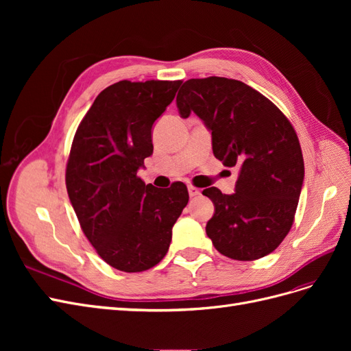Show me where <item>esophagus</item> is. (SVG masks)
<instances>
[{
    "instance_id": "esophagus-1",
    "label": "esophagus",
    "mask_w": 351,
    "mask_h": 351,
    "mask_svg": "<svg viewBox=\"0 0 351 351\" xmlns=\"http://www.w3.org/2000/svg\"><path fill=\"white\" fill-rule=\"evenodd\" d=\"M187 189H189V195L192 196V197L200 195V189H197V187H195V186H189Z\"/></svg>"
}]
</instances>
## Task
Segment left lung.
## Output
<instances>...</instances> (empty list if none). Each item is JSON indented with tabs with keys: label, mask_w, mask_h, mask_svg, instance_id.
Returning <instances> with one entry per match:
<instances>
[{
	"label": "left lung",
	"mask_w": 351,
	"mask_h": 351,
	"mask_svg": "<svg viewBox=\"0 0 351 351\" xmlns=\"http://www.w3.org/2000/svg\"><path fill=\"white\" fill-rule=\"evenodd\" d=\"M182 119L195 112L212 136V151L239 167L234 193L205 189L215 206L206 234L236 261H254L289 234L304 178L299 139L287 117L246 83L227 77L190 79L177 95Z\"/></svg>",
	"instance_id": "obj_1"
}]
</instances>
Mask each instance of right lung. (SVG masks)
Masks as SVG:
<instances>
[{
    "instance_id": "1",
    "label": "right lung",
    "mask_w": 351,
    "mask_h": 351,
    "mask_svg": "<svg viewBox=\"0 0 351 351\" xmlns=\"http://www.w3.org/2000/svg\"><path fill=\"white\" fill-rule=\"evenodd\" d=\"M180 84L117 82L98 95L74 134L66 169L71 206L95 250L119 271L161 262L189 202L182 182L162 190L137 177L154 152L152 125Z\"/></svg>"
}]
</instances>
